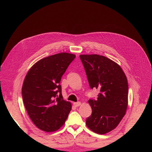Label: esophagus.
<instances>
[{
    "label": "esophagus",
    "instance_id": "34e87169",
    "mask_svg": "<svg viewBox=\"0 0 152 152\" xmlns=\"http://www.w3.org/2000/svg\"><path fill=\"white\" fill-rule=\"evenodd\" d=\"M81 104L80 102H76V103H73V105L75 106V107H79V106Z\"/></svg>",
    "mask_w": 152,
    "mask_h": 152
}]
</instances>
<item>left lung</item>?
<instances>
[{"label":"left lung","instance_id":"left-lung-1","mask_svg":"<svg viewBox=\"0 0 152 152\" xmlns=\"http://www.w3.org/2000/svg\"><path fill=\"white\" fill-rule=\"evenodd\" d=\"M91 89H98L97 99L88 101L92 114L86 126L95 133L103 134L115 129L126 114L128 104V82L121 67L98 54H81Z\"/></svg>","mask_w":152,"mask_h":152}]
</instances>
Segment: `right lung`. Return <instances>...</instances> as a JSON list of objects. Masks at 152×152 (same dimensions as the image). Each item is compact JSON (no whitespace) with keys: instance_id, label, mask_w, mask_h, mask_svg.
Masks as SVG:
<instances>
[{"instance_id":"obj_1","label":"right lung","mask_w":152,"mask_h":152,"mask_svg":"<svg viewBox=\"0 0 152 152\" xmlns=\"http://www.w3.org/2000/svg\"><path fill=\"white\" fill-rule=\"evenodd\" d=\"M75 55L61 53L41 59L26 73L22 97L35 125L45 132H54L65 124L72 104L65 101L59 84L61 77Z\"/></svg>"}]
</instances>
